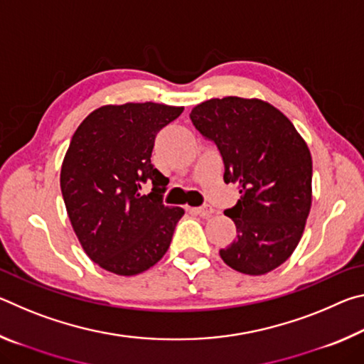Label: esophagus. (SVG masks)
Listing matches in <instances>:
<instances>
[{
    "instance_id": "esophagus-1",
    "label": "esophagus",
    "mask_w": 364,
    "mask_h": 364,
    "mask_svg": "<svg viewBox=\"0 0 364 364\" xmlns=\"http://www.w3.org/2000/svg\"><path fill=\"white\" fill-rule=\"evenodd\" d=\"M191 212H194L196 215H200V217H210V215L215 212L210 205H202V207H193Z\"/></svg>"
}]
</instances>
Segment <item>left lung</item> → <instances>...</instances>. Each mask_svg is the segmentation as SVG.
<instances>
[{
	"label": "left lung",
	"mask_w": 364,
	"mask_h": 364,
	"mask_svg": "<svg viewBox=\"0 0 364 364\" xmlns=\"http://www.w3.org/2000/svg\"><path fill=\"white\" fill-rule=\"evenodd\" d=\"M191 120L217 144L225 183H237L241 193L225 210L237 234L220 257L250 276L278 268L299 245L311 208L305 139L279 109L257 97H213L193 107Z\"/></svg>",
	"instance_id": "1"
}]
</instances>
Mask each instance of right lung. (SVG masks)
<instances>
[{
    "label": "right lung",
    "mask_w": 364,
    "mask_h": 364,
    "mask_svg": "<svg viewBox=\"0 0 364 364\" xmlns=\"http://www.w3.org/2000/svg\"><path fill=\"white\" fill-rule=\"evenodd\" d=\"M184 107L159 102L106 104L73 133L60 167L67 215L85 254L101 268L134 276L168 250L184 210L165 207L168 180L151 164L154 139ZM143 182H152L141 195Z\"/></svg>",
    "instance_id": "right-lung-1"
}]
</instances>
